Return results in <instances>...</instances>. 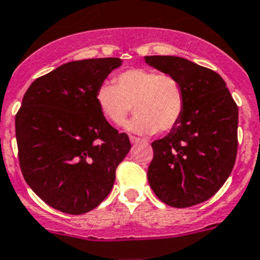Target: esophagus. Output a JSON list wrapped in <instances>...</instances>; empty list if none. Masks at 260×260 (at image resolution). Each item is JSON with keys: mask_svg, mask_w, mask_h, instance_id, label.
I'll return each mask as SVG.
<instances>
[{"mask_svg": "<svg viewBox=\"0 0 260 260\" xmlns=\"http://www.w3.org/2000/svg\"><path fill=\"white\" fill-rule=\"evenodd\" d=\"M129 141H131V143H138L141 141V138L135 137V136H129Z\"/></svg>", "mask_w": 260, "mask_h": 260, "instance_id": "obj_1", "label": "esophagus"}]
</instances>
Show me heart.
<instances>
[{
    "label": "heart",
    "mask_w": 260,
    "mask_h": 260,
    "mask_svg": "<svg viewBox=\"0 0 260 260\" xmlns=\"http://www.w3.org/2000/svg\"><path fill=\"white\" fill-rule=\"evenodd\" d=\"M96 103L103 115L115 125L124 122L133 107L136 115L125 123V128L151 135L156 131L168 132L178 124L185 108V91L173 75L132 69L118 75L115 85H100Z\"/></svg>",
    "instance_id": "heart-1"
}]
</instances>
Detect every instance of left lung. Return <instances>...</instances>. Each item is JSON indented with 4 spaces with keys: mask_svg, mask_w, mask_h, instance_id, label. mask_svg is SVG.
I'll return each mask as SVG.
<instances>
[{
    "mask_svg": "<svg viewBox=\"0 0 260 260\" xmlns=\"http://www.w3.org/2000/svg\"><path fill=\"white\" fill-rule=\"evenodd\" d=\"M147 64L175 76L185 91L178 124L151 143L147 179L153 193L176 208L196 206L217 193L238 152V105L217 72L173 55H146Z\"/></svg>",
    "mask_w": 260,
    "mask_h": 260,
    "instance_id": "obj_1",
    "label": "left lung"
}]
</instances>
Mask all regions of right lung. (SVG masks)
I'll use <instances>...</instances> for the list:
<instances>
[{
	"mask_svg": "<svg viewBox=\"0 0 260 260\" xmlns=\"http://www.w3.org/2000/svg\"><path fill=\"white\" fill-rule=\"evenodd\" d=\"M120 58L64 63L38 77L15 117L19 162L27 185L48 206L70 215L107 198L129 138L108 123L96 91Z\"/></svg>",
	"mask_w": 260,
	"mask_h": 260,
	"instance_id": "obj_1",
	"label": "right lung"
}]
</instances>
